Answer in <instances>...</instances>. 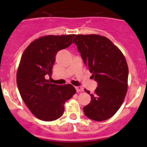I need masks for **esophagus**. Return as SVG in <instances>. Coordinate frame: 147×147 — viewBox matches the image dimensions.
I'll list each match as a JSON object with an SVG mask.
<instances>
[{
  "instance_id": "obj_1",
  "label": "esophagus",
  "mask_w": 147,
  "mask_h": 147,
  "mask_svg": "<svg viewBox=\"0 0 147 147\" xmlns=\"http://www.w3.org/2000/svg\"><path fill=\"white\" fill-rule=\"evenodd\" d=\"M75 88H76V90L77 93H80V92L83 91V88L80 86H77V87H76Z\"/></svg>"
}]
</instances>
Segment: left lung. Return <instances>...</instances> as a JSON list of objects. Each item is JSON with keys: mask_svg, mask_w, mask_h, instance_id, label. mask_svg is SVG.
Wrapping results in <instances>:
<instances>
[{"mask_svg": "<svg viewBox=\"0 0 147 147\" xmlns=\"http://www.w3.org/2000/svg\"><path fill=\"white\" fill-rule=\"evenodd\" d=\"M73 42L98 84L91 101L83 107L85 115L101 121L110 119L120 108L127 91L128 66L124 56L108 38L98 34H78Z\"/></svg>", "mask_w": 147, "mask_h": 147, "instance_id": "8db88e82", "label": "left lung"}]
</instances>
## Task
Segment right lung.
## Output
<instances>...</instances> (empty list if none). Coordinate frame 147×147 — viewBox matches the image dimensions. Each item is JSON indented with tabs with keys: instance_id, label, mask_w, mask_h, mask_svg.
I'll return each instance as SVG.
<instances>
[{
	"instance_id": "1",
	"label": "right lung",
	"mask_w": 147,
	"mask_h": 147,
	"mask_svg": "<svg viewBox=\"0 0 147 147\" xmlns=\"http://www.w3.org/2000/svg\"><path fill=\"white\" fill-rule=\"evenodd\" d=\"M75 35H49L35 40L25 49L17 73V85L30 111L39 119L51 121L61 117L64 104L76 93L70 84L51 83L55 57L59 51L69 47Z\"/></svg>"
}]
</instances>
